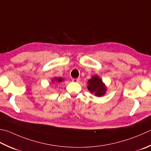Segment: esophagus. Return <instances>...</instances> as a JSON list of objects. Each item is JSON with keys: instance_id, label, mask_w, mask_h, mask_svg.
I'll use <instances>...</instances> for the list:
<instances>
[{"instance_id": "obj_1", "label": "esophagus", "mask_w": 151, "mask_h": 151, "mask_svg": "<svg viewBox=\"0 0 151 151\" xmlns=\"http://www.w3.org/2000/svg\"><path fill=\"white\" fill-rule=\"evenodd\" d=\"M72 81L73 82H78L81 81V78H73L72 79Z\"/></svg>"}]
</instances>
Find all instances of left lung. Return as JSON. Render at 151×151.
I'll return each mask as SVG.
<instances>
[{
    "mask_svg": "<svg viewBox=\"0 0 151 151\" xmlns=\"http://www.w3.org/2000/svg\"><path fill=\"white\" fill-rule=\"evenodd\" d=\"M88 90L97 97L105 95L107 91L105 84L97 75H94L88 81Z\"/></svg>",
    "mask_w": 151,
    "mask_h": 151,
    "instance_id": "left-lung-1",
    "label": "left lung"
}]
</instances>
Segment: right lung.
Returning <instances> with one entry per match:
<instances>
[{
    "label": "right lung",
    "instance_id": "add662e5",
    "mask_svg": "<svg viewBox=\"0 0 151 151\" xmlns=\"http://www.w3.org/2000/svg\"><path fill=\"white\" fill-rule=\"evenodd\" d=\"M63 81V79L60 77V78H57V77H55L54 80H52V82H54V83H56V82H58V83H60V82H62Z\"/></svg>",
    "mask_w": 151,
    "mask_h": 151
}]
</instances>
